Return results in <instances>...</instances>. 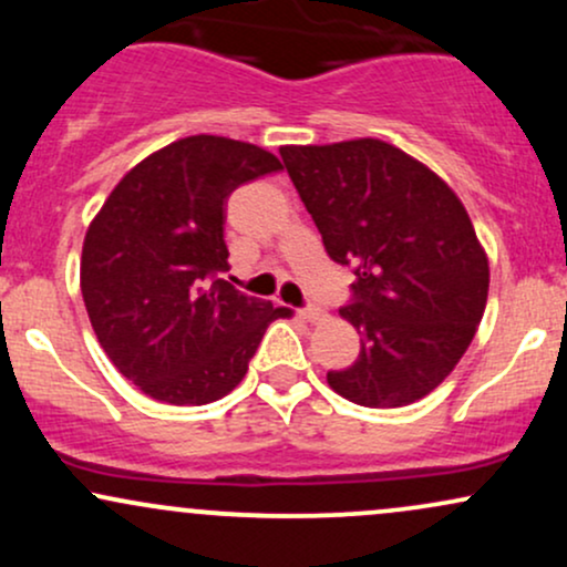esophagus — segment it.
<instances>
[{"instance_id": "34e87169", "label": "esophagus", "mask_w": 567, "mask_h": 567, "mask_svg": "<svg viewBox=\"0 0 567 567\" xmlns=\"http://www.w3.org/2000/svg\"><path fill=\"white\" fill-rule=\"evenodd\" d=\"M298 315H301L306 322H322L324 317H328V315H324V309H320V306H306V309L298 311Z\"/></svg>"}]
</instances>
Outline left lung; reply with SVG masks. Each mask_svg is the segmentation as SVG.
Masks as SVG:
<instances>
[{"label":"left lung","mask_w":567,"mask_h":567,"mask_svg":"<svg viewBox=\"0 0 567 567\" xmlns=\"http://www.w3.org/2000/svg\"><path fill=\"white\" fill-rule=\"evenodd\" d=\"M279 154L328 256L357 277L354 303L338 315L360 333V357L330 370V389L365 408L434 392L470 349L491 288L464 202L424 162L379 138Z\"/></svg>","instance_id":"left-lung-1"}]
</instances>
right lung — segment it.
<instances>
[{"label":"right lung","instance_id":"1","mask_svg":"<svg viewBox=\"0 0 567 567\" xmlns=\"http://www.w3.org/2000/svg\"><path fill=\"white\" fill-rule=\"evenodd\" d=\"M282 162L256 143L188 135L148 154L90 220L80 288L114 368L165 405H207L245 379L275 320L292 311L226 279V199Z\"/></svg>","mask_w":567,"mask_h":567}]
</instances>
